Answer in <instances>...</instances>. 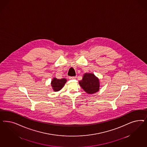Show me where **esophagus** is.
<instances>
[{
	"label": "esophagus",
	"mask_w": 147,
	"mask_h": 147,
	"mask_svg": "<svg viewBox=\"0 0 147 147\" xmlns=\"http://www.w3.org/2000/svg\"><path fill=\"white\" fill-rule=\"evenodd\" d=\"M76 78V77H75V76H70V77H69V79L70 80H75Z\"/></svg>",
	"instance_id": "1"
}]
</instances>
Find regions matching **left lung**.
I'll list each match as a JSON object with an SVG mask.
<instances>
[{"label":"left lung","instance_id":"1","mask_svg":"<svg viewBox=\"0 0 147 147\" xmlns=\"http://www.w3.org/2000/svg\"><path fill=\"white\" fill-rule=\"evenodd\" d=\"M79 84L88 94H94L100 89L99 80L93 74H85Z\"/></svg>","mask_w":147,"mask_h":147}]
</instances>
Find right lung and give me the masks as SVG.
Returning a JSON list of instances; mask_svg holds the SVG:
<instances>
[{
	"label": "right lung",
	"mask_w": 147,
	"mask_h": 147,
	"mask_svg": "<svg viewBox=\"0 0 147 147\" xmlns=\"http://www.w3.org/2000/svg\"><path fill=\"white\" fill-rule=\"evenodd\" d=\"M66 80L65 78L59 80L54 78L51 82V85L53 89L55 91H58L61 90L66 83Z\"/></svg>",
	"instance_id": "obj_1"
}]
</instances>
